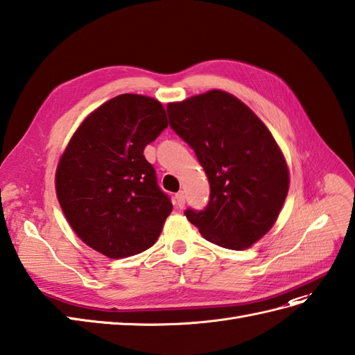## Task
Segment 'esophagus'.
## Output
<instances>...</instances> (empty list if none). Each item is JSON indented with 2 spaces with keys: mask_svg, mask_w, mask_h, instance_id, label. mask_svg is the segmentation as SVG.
Here are the masks:
<instances>
[{
  "mask_svg": "<svg viewBox=\"0 0 355 355\" xmlns=\"http://www.w3.org/2000/svg\"><path fill=\"white\" fill-rule=\"evenodd\" d=\"M175 202H177V207H178V208H183V207H184V204H186V196H184L183 192H178V193L175 195Z\"/></svg>",
  "mask_w": 355,
  "mask_h": 355,
  "instance_id": "1",
  "label": "esophagus"
}]
</instances>
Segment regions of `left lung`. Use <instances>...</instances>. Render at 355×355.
<instances>
[{"label": "left lung", "mask_w": 355, "mask_h": 355, "mask_svg": "<svg viewBox=\"0 0 355 355\" xmlns=\"http://www.w3.org/2000/svg\"><path fill=\"white\" fill-rule=\"evenodd\" d=\"M166 111L210 183V201L201 211L186 210L189 222L217 246L250 248L275 225L289 189L272 135L250 107L220 89L169 103Z\"/></svg>", "instance_id": "left-lung-1"}]
</instances>
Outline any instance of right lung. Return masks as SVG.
<instances>
[{"mask_svg": "<svg viewBox=\"0 0 355 355\" xmlns=\"http://www.w3.org/2000/svg\"><path fill=\"white\" fill-rule=\"evenodd\" d=\"M168 127L156 98L120 94L91 112L60 159L55 189L71 230L107 258L151 248L172 211L144 148Z\"/></svg>", "mask_w": 355, "mask_h": 355, "instance_id": "1", "label": "right lung"}]
</instances>
